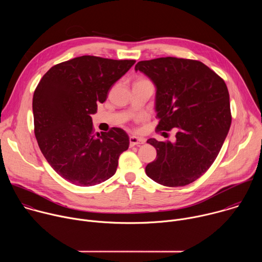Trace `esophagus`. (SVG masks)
Segmentation results:
<instances>
[{
	"mask_svg": "<svg viewBox=\"0 0 262 262\" xmlns=\"http://www.w3.org/2000/svg\"><path fill=\"white\" fill-rule=\"evenodd\" d=\"M143 143H145V139H143V138H139L136 136L129 137V145L130 146H135V145H139V144H143Z\"/></svg>",
	"mask_w": 262,
	"mask_h": 262,
	"instance_id": "1",
	"label": "esophagus"
}]
</instances>
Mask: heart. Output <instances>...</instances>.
Returning a JSON list of instances; mask_svg holds the SVG:
<instances>
[{
	"label": "heart",
	"mask_w": 262,
	"mask_h": 262,
	"mask_svg": "<svg viewBox=\"0 0 262 262\" xmlns=\"http://www.w3.org/2000/svg\"><path fill=\"white\" fill-rule=\"evenodd\" d=\"M140 80H145V79H140Z\"/></svg>",
	"instance_id": "obj_1"
}]
</instances>
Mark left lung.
<instances>
[{"mask_svg":"<svg viewBox=\"0 0 262 262\" xmlns=\"http://www.w3.org/2000/svg\"><path fill=\"white\" fill-rule=\"evenodd\" d=\"M157 86L158 132L176 130V140L147 143L157 160L146 174L165 186H183L201 177L216 159L231 125L229 92L224 80L197 60L175 57L137 63Z\"/></svg>","mask_w":262,"mask_h":262,"instance_id":"left-lung-1","label":"left lung"}]
</instances>
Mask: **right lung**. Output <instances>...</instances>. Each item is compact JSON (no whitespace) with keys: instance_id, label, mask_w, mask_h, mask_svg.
Returning a JSON list of instances; mask_svg holds the SVG:
<instances>
[{"instance_id":"obj_1","label":"right lung","mask_w":262,"mask_h":262,"mask_svg":"<svg viewBox=\"0 0 262 262\" xmlns=\"http://www.w3.org/2000/svg\"><path fill=\"white\" fill-rule=\"evenodd\" d=\"M136 60L82 56L53 66L33 95L34 133L42 155L65 180L91 186L113 176L127 134L94 133L91 114Z\"/></svg>"}]
</instances>
